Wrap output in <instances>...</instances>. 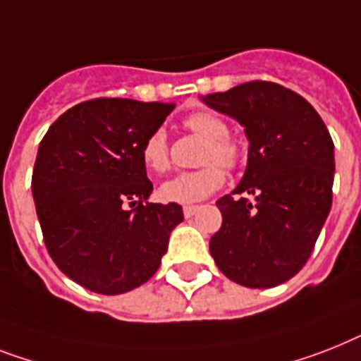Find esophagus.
<instances>
[{
  "label": "esophagus",
  "instance_id": "34e87169",
  "mask_svg": "<svg viewBox=\"0 0 361 361\" xmlns=\"http://www.w3.org/2000/svg\"><path fill=\"white\" fill-rule=\"evenodd\" d=\"M196 209H198L196 206H185V207H183V215H185V219H190V216L195 215Z\"/></svg>",
  "mask_w": 361,
  "mask_h": 361
}]
</instances>
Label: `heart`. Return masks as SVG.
Instances as JSON below:
<instances>
[{
    "label": "heart",
    "mask_w": 361,
    "mask_h": 361,
    "mask_svg": "<svg viewBox=\"0 0 361 361\" xmlns=\"http://www.w3.org/2000/svg\"><path fill=\"white\" fill-rule=\"evenodd\" d=\"M185 128L207 140L200 171L181 172L159 187V198L166 204H196L206 200L215 190L221 189L226 181L224 169H233L241 161V148L228 137L230 128L221 116L209 111H198L185 118ZM140 159L150 172H165L171 166L169 159V142L163 130H155L146 137L140 148ZM219 162L218 166L216 163Z\"/></svg>",
    "instance_id": "obj_1"
}]
</instances>
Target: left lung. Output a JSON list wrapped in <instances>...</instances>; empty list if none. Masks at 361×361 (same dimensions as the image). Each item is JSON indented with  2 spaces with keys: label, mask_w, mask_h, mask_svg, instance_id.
Returning <instances> with one entry per match:
<instances>
[{
  "label": "left lung",
  "mask_w": 361,
  "mask_h": 361,
  "mask_svg": "<svg viewBox=\"0 0 361 361\" xmlns=\"http://www.w3.org/2000/svg\"><path fill=\"white\" fill-rule=\"evenodd\" d=\"M202 99L235 118L250 142L241 183L216 200L222 226L211 256L239 286H280L306 265L332 207V137L302 96L271 81Z\"/></svg>",
  "instance_id": "obj_1"
}]
</instances>
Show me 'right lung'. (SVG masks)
<instances>
[{
	"label": "right lung",
	"mask_w": 361,
	"mask_h": 361,
	"mask_svg": "<svg viewBox=\"0 0 361 361\" xmlns=\"http://www.w3.org/2000/svg\"><path fill=\"white\" fill-rule=\"evenodd\" d=\"M174 105L96 98L61 114L38 146L35 206L55 265L79 286L120 295L159 269L181 221L178 204H150L140 148Z\"/></svg>",
	"instance_id": "right-lung-1"
}]
</instances>
